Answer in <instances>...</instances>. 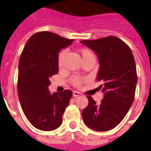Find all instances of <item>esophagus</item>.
<instances>
[{
    "instance_id": "1",
    "label": "esophagus",
    "mask_w": 151,
    "mask_h": 151,
    "mask_svg": "<svg viewBox=\"0 0 151 151\" xmlns=\"http://www.w3.org/2000/svg\"><path fill=\"white\" fill-rule=\"evenodd\" d=\"M73 96H74V97L79 96H81V93H79V92L77 91H74L73 92Z\"/></svg>"
}]
</instances>
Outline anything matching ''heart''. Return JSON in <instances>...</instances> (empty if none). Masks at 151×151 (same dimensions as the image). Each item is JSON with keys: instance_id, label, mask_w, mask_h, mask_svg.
<instances>
[{"instance_id": "heart-1", "label": "heart", "mask_w": 151, "mask_h": 151, "mask_svg": "<svg viewBox=\"0 0 151 151\" xmlns=\"http://www.w3.org/2000/svg\"><path fill=\"white\" fill-rule=\"evenodd\" d=\"M80 54H81V56L82 58V60L83 61H88V60L92 59V58H94L95 59V56H94V54L93 53L91 50H90L89 48H82L79 50ZM65 51H61L58 54V65L59 68H61L63 66V62H64V58H65ZM84 79L82 78V77H72L71 80H70V82L74 86H77L79 87L82 85V83H83Z\"/></svg>"}]
</instances>
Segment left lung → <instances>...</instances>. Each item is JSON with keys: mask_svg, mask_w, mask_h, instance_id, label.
<instances>
[{"mask_svg": "<svg viewBox=\"0 0 151 151\" xmlns=\"http://www.w3.org/2000/svg\"><path fill=\"white\" fill-rule=\"evenodd\" d=\"M82 44L97 55L99 66L96 80L104 97L97 104L87 96L88 106L82 111L85 124L95 131L116 127L126 115L134 99L137 77L133 54L128 45L115 36L83 40Z\"/></svg>", "mask_w": 151, "mask_h": 151, "instance_id": "obj_1", "label": "left lung"}]
</instances>
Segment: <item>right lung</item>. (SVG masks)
Segmentation results:
<instances>
[{"mask_svg": "<svg viewBox=\"0 0 151 151\" xmlns=\"http://www.w3.org/2000/svg\"><path fill=\"white\" fill-rule=\"evenodd\" d=\"M72 42L53 32H36L28 39L19 58V103L29 122L39 130L48 132L58 128L70 103L71 90L51 94L48 87L49 78L58 72V52Z\"/></svg>", "mask_w": 151, "mask_h": 151, "instance_id": "right-lung-1", "label": "right lung"}]
</instances>
